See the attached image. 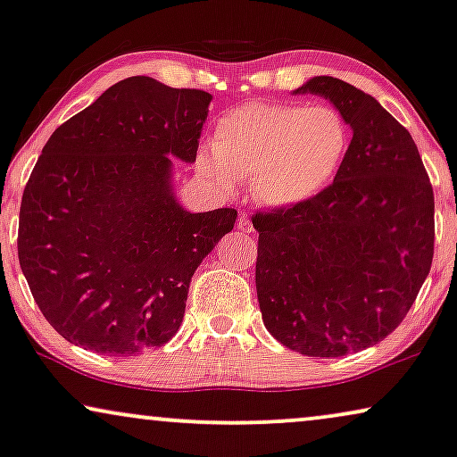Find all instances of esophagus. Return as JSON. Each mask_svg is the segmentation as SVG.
Wrapping results in <instances>:
<instances>
[{
	"mask_svg": "<svg viewBox=\"0 0 457 457\" xmlns=\"http://www.w3.org/2000/svg\"><path fill=\"white\" fill-rule=\"evenodd\" d=\"M236 228H238V232H242V234H251L253 232V223H251V219H248V215H245V212H240Z\"/></svg>",
	"mask_w": 457,
	"mask_h": 457,
	"instance_id": "34e87169",
	"label": "esophagus"
}]
</instances>
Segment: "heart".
Returning <instances> with one entry per match:
<instances>
[{"mask_svg": "<svg viewBox=\"0 0 457 457\" xmlns=\"http://www.w3.org/2000/svg\"><path fill=\"white\" fill-rule=\"evenodd\" d=\"M348 145V126L331 107L251 101L217 120L198 170L223 194L248 181L257 202L293 209L331 186Z\"/></svg>", "mask_w": 457, "mask_h": 457, "instance_id": "b5f03b06", "label": "heart"}]
</instances>
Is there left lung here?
Returning <instances> with one entry per match:
<instances>
[{
  "instance_id": "obj_1",
  "label": "left lung",
  "mask_w": 457,
  "mask_h": 457,
  "mask_svg": "<svg viewBox=\"0 0 457 457\" xmlns=\"http://www.w3.org/2000/svg\"><path fill=\"white\" fill-rule=\"evenodd\" d=\"M319 95L352 130L319 198L255 215V285L263 325L282 345L333 358L382 342L418 297L435 253V195L405 126L344 79L316 75Z\"/></svg>"
}]
</instances>
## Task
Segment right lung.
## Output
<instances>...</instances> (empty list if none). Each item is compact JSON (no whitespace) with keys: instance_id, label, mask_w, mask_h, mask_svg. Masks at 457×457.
<instances>
[{"instance_id":"right-lung-1","label":"right lung","mask_w":457,"mask_h":457,"mask_svg":"<svg viewBox=\"0 0 457 457\" xmlns=\"http://www.w3.org/2000/svg\"><path fill=\"white\" fill-rule=\"evenodd\" d=\"M212 96L135 75L52 132L21 202L19 262L69 344L132 356L175 337L189 282L238 212H189L171 158L192 164Z\"/></svg>"}]
</instances>
